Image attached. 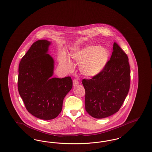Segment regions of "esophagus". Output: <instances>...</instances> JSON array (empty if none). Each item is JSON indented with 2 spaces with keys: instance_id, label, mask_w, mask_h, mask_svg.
<instances>
[{
  "instance_id": "obj_1",
  "label": "esophagus",
  "mask_w": 152,
  "mask_h": 152,
  "mask_svg": "<svg viewBox=\"0 0 152 152\" xmlns=\"http://www.w3.org/2000/svg\"><path fill=\"white\" fill-rule=\"evenodd\" d=\"M79 81L78 80L76 79L73 80V86H77V84H79Z\"/></svg>"
}]
</instances>
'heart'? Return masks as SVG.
<instances>
[{
	"label": "heart",
	"mask_w": 152,
	"mask_h": 152,
	"mask_svg": "<svg viewBox=\"0 0 152 152\" xmlns=\"http://www.w3.org/2000/svg\"><path fill=\"white\" fill-rule=\"evenodd\" d=\"M109 58V51L104 47L89 45L76 51L72 55V58L80 63V69L81 72L88 76H94L102 71ZM60 64L66 70L72 68L71 59L64 53L60 56Z\"/></svg>",
	"instance_id": "1"
}]
</instances>
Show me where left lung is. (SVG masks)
<instances>
[{
  "mask_svg": "<svg viewBox=\"0 0 152 152\" xmlns=\"http://www.w3.org/2000/svg\"><path fill=\"white\" fill-rule=\"evenodd\" d=\"M130 69L128 58L115 42L110 60L102 71L92 79H84L86 110L91 116L102 118L119 110L128 94Z\"/></svg>",
  "mask_w": 152,
  "mask_h": 152,
  "instance_id": "1",
  "label": "left lung"
}]
</instances>
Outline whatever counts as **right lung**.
Masks as SVG:
<instances>
[{
	"mask_svg": "<svg viewBox=\"0 0 152 152\" xmlns=\"http://www.w3.org/2000/svg\"><path fill=\"white\" fill-rule=\"evenodd\" d=\"M50 44L46 40L34 43L19 65V94L28 112L43 120H52L59 115L73 84L70 76L51 77L54 61L47 53Z\"/></svg>",
	"mask_w": 152,
	"mask_h": 152,
	"instance_id": "obj_1",
	"label": "right lung"
}]
</instances>
